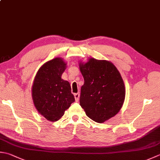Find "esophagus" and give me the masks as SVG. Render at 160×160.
Masks as SVG:
<instances>
[{"label":"esophagus","mask_w":160,"mask_h":160,"mask_svg":"<svg viewBox=\"0 0 160 160\" xmlns=\"http://www.w3.org/2000/svg\"><path fill=\"white\" fill-rule=\"evenodd\" d=\"M74 97H75V100H76V101L78 102L79 101V98H80V93H74Z\"/></svg>","instance_id":"esophagus-1"}]
</instances>
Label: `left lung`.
Returning <instances> with one entry per match:
<instances>
[{
	"instance_id": "obj_1",
	"label": "left lung",
	"mask_w": 160,
	"mask_h": 160,
	"mask_svg": "<svg viewBox=\"0 0 160 160\" xmlns=\"http://www.w3.org/2000/svg\"><path fill=\"white\" fill-rule=\"evenodd\" d=\"M79 66L84 80L80 105L91 119L103 123L114 117L123 106L126 96L123 80L109 61L90 58Z\"/></svg>"
}]
</instances>
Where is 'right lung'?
<instances>
[{
	"label": "right lung",
	"instance_id": "right-lung-1",
	"mask_svg": "<svg viewBox=\"0 0 160 160\" xmlns=\"http://www.w3.org/2000/svg\"><path fill=\"white\" fill-rule=\"evenodd\" d=\"M66 65L60 58L46 62L37 71L32 84L34 106L41 115L52 122L60 119L75 101L69 82L62 79Z\"/></svg>",
	"mask_w": 160,
	"mask_h": 160
}]
</instances>
